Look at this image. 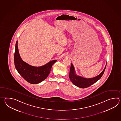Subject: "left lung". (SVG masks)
Segmentation results:
<instances>
[{"label":"left lung","instance_id":"left-lung-1","mask_svg":"<svg viewBox=\"0 0 121 121\" xmlns=\"http://www.w3.org/2000/svg\"><path fill=\"white\" fill-rule=\"evenodd\" d=\"M106 64L105 68L99 74L95 77L91 78H86L80 77L76 74L74 67L72 63L71 64L70 68L69 70V78L70 81L74 85L81 88L88 87L91 85L96 82L102 77L105 70Z\"/></svg>","mask_w":121,"mask_h":121}]
</instances>
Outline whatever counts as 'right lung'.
<instances>
[{
	"label": "right lung",
	"mask_w": 121,
	"mask_h": 121,
	"mask_svg": "<svg viewBox=\"0 0 121 121\" xmlns=\"http://www.w3.org/2000/svg\"><path fill=\"white\" fill-rule=\"evenodd\" d=\"M57 61L53 60L41 67H34L22 59L18 52V41H16L14 54V63L19 74L29 83L38 84L45 80L49 74L52 66Z\"/></svg>",
	"instance_id": "1"
}]
</instances>
